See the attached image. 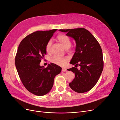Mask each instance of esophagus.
Segmentation results:
<instances>
[{
	"label": "esophagus",
	"instance_id": "1",
	"mask_svg": "<svg viewBox=\"0 0 120 120\" xmlns=\"http://www.w3.org/2000/svg\"><path fill=\"white\" fill-rule=\"evenodd\" d=\"M62 71L63 72H65V71H67V69H65V68H62Z\"/></svg>",
	"mask_w": 120,
	"mask_h": 120
}]
</instances>
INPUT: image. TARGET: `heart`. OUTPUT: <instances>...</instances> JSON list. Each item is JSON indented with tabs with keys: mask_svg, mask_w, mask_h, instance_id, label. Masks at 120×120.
Instances as JSON below:
<instances>
[{
	"mask_svg": "<svg viewBox=\"0 0 120 120\" xmlns=\"http://www.w3.org/2000/svg\"><path fill=\"white\" fill-rule=\"evenodd\" d=\"M56 40L58 41L62 45L64 46L66 49L69 48L71 45V41L69 37L64 34H59L56 37ZM51 45V41H49L45 45V50L48 53L49 52L50 46ZM69 61V58L67 57H59L54 56L50 59V62L52 63H53L60 66H65Z\"/></svg>",
	"mask_w": 120,
	"mask_h": 120,
	"instance_id": "heart-1",
	"label": "heart"
}]
</instances>
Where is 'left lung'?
<instances>
[{
  "label": "left lung",
  "instance_id": "1",
  "mask_svg": "<svg viewBox=\"0 0 120 120\" xmlns=\"http://www.w3.org/2000/svg\"><path fill=\"white\" fill-rule=\"evenodd\" d=\"M74 38L76 49L70 64L75 67L68 71L75 73V78L69 86L74 91L81 93L90 90L95 86L103 69L102 51L98 41L89 31L84 28L60 29ZM79 65V70L76 67Z\"/></svg>",
  "mask_w": 120,
  "mask_h": 120
}]
</instances>
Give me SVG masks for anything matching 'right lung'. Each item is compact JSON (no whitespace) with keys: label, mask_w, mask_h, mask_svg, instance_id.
Masks as SVG:
<instances>
[{"label":"right lung","mask_w":120,"mask_h":120,"mask_svg":"<svg viewBox=\"0 0 120 120\" xmlns=\"http://www.w3.org/2000/svg\"><path fill=\"white\" fill-rule=\"evenodd\" d=\"M56 30L38 31L27 35L19 44L15 57L20 80L26 89L35 95L48 93L53 87L55 76L61 71V68L53 63L46 68L40 65L46 54L45 45Z\"/></svg>","instance_id":"right-lung-1"}]
</instances>
